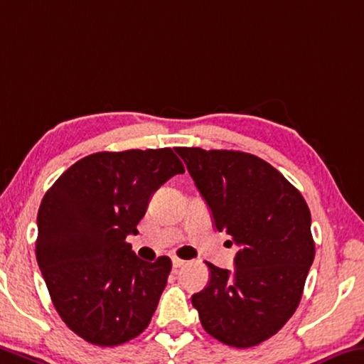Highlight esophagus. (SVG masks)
<instances>
[{"instance_id":"esophagus-1","label":"esophagus","mask_w":364,"mask_h":364,"mask_svg":"<svg viewBox=\"0 0 364 364\" xmlns=\"http://www.w3.org/2000/svg\"><path fill=\"white\" fill-rule=\"evenodd\" d=\"M173 267L175 269H178V267H183L184 264H186V261H183V259H180V257H173Z\"/></svg>"}]
</instances>
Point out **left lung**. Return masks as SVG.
Instances as JSON below:
<instances>
[{"label":"left lung","mask_w":364,"mask_h":364,"mask_svg":"<svg viewBox=\"0 0 364 364\" xmlns=\"http://www.w3.org/2000/svg\"><path fill=\"white\" fill-rule=\"evenodd\" d=\"M209 205L213 225L241 250L235 270L207 262L210 282L193 295L207 333L250 348L287 324L314 261L311 212L301 193L267 161L238 151L176 147Z\"/></svg>","instance_id":"left-lung-1"}]
</instances>
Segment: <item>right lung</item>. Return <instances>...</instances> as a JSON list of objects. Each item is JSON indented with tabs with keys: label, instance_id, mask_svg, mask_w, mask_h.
Here are the masks:
<instances>
[{
	"label": "right lung",
	"instance_id": "obj_1",
	"mask_svg": "<svg viewBox=\"0 0 364 364\" xmlns=\"http://www.w3.org/2000/svg\"><path fill=\"white\" fill-rule=\"evenodd\" d=\"M184 173L171 149L97 152L80 159L43 196L36 255L55 309L80 338L114 347L142 333L157 309L170 257L146 262L126 236L149 200Z\"/></svg>",
	"mask_w": 364,
	"mask_h": 364
}]
</instances>
